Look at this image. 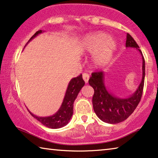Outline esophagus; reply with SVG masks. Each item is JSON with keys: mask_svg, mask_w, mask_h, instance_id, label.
Listing matches in <instances>:
<instances>
[{"mask_svg": "<svg viewBox=\"0 0 158 158\" xmlns=\"http://www.w3.org/2000/svg\"><path fill=\"white\" fill-rule=\"evenodd\" d=\"M82 77H83V79L84 80L85 83H88L89 81V74L88 73H86V72H84V73L82 74Z\"/></svg>", "mask_w": 158, "mask_h": 158, "instance_id": "34e87169", "label": "esophagus"}]
</instances>
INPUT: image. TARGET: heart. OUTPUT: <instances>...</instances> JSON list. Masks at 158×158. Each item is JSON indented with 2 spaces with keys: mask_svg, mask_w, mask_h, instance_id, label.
<instances>
[{
  "mask_svg": "<svg viewBox=\"0 0 158 158\" xmlns=\"http://www.w3.org/2000/svg\"><path fill=\"white\" fill-rule=\"evenodd\" d=\"M81 46L85 51L95 54L94 62L97 67L107 65L117 48V42L106 32L89 34L83 39Z\"/></svg>",
  "mask_w": 158,
  "mask_h": 158,
  "instance_id": "heart-1",
  "label": "heart"
}]
</instances>
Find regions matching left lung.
<instances>
[{
  "instance_id": "1",
  "label": "left lung",
  "mask_w": 158,
  "mask_h": 158,
  "mask_svg": "<svg viewBox=\"0 0 158 158\" xmlns=\"http://www.w3.org/2000/svg\"><path fill=\"white\" fill-rule=\"evenodd\" d=\"M126 47L135 48L140 52L143 60V77L139 88L127 98H119L107 91L104 84V72H93L89 80L90 86L94 89L92 102L94 112L99 119L106 123L117 124L127 119L133 113L141 99L145 79V60L136 42L127 34Z\"/></svg>"
}]
</instances>
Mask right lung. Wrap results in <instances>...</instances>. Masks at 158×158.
<instances>
[{"label":"right lung","mask_w":158,"mask_h":158,"mask_svg":"<svg viewBox=\"0 0 158 158\" xmlns=\"http://www.w3.org/2000/svg\"><path fill=\"white\" fill-rule=\"evenodd\" d=\"M41 33H42L41 30L36 31L31 36V38L29 40L27 44L31 40L33 39L34 37H36L37 35ZM84 84L85 82L83 80V78H82V74H80L77 77H74V78L72 79L68 84V86H67L65 96H64L61 107H60L58 111L55 114L52 115V116L45 117H37L34 114H32L31 112H29V110L28 111L35 119L38 120L44 126L51 129L61 128V127L67 124L70 119H71L72 114H73L74 102L75 99L77 98V95L79 93L80 90L84 86Z\"/></svg>","instance_id":"obj_1"}]
</instances>
